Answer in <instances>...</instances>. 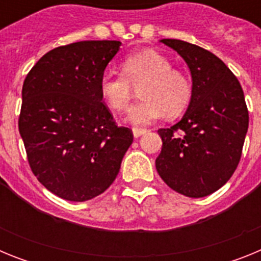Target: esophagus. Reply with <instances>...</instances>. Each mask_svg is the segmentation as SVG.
Instances as JSON below:
<instances>
[{"instance_id": "esophagus-1", "label": "esophagus", "mask_w": 261, "mask_h": 261, "mask_svg": "<svg viewBox=\"0 0 261 261\" xmlns=\"http://www.w3.org/2000/svg\"><path fill=\"white\" fill-rule=\"evenodd\" d=\"M132 130H133V136H135L136 138L141 137L142 135H145V133H146V129H144V128H133Z\"/></svg>"}]
</instances>
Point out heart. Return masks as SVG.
<instances>
[{
	"mask_svg": "<svg viewBox=\"0 0 261 261\" xmlns=\"http://www.w3.org/2000/svg\"><path fill=\"white\" fill-rule=\"evenodd\" d=\"M140 88V100L128 110L126 120L145 126L162 116L175 117L186 111L192 99V84L183 71L172 69L167 57L153 49L135 53L123 62V73H105L99 81L103 100L121 112L128 107L135 87Z\"/></svg>",
	"mask_w": 261,
	"mask_h": 261,
	"instance_id": "heart-1",
	"label": "heart"
}]
</instances>
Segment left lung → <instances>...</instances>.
Instances as JSON below:
<instances>
[{
	"label": "left lung",
	"mask_w": 261,
	"mask_h": 261,
	"mask_svg": "<svg viewBox=\"0 0 261 261\" xmlns=\"http://www.w3.org/2000/svg\"><path fill=\"white\" fill-rule=\"evenodd\" d=\"M187 62L192 99L183 119L159 129V176L188 197H204L229 180L241 161L248 129V110L239 81L209 50L177 39H162Z\"/></svg>",
	"instance_id": "1"
}]
</instances>
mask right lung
<instances>
[{
    "mask_svg": "<svg viewBox=\"0 0 261 261\" xmlns=\"http://www.w3.org/2000/svg\"><path fill=\"white\" fill-rule=\"evenodd\" d=\"M117 40H85L45 53L22 89L19 126L32 172L43 186L69 201L105 192L119 174L133 142L119 126L99 91Z\"/></svg>",
    "mask_w": 261,
    "mask_h": 261,
    "instance_id": "1",
    "label": "right lung"
}]
</instances>
